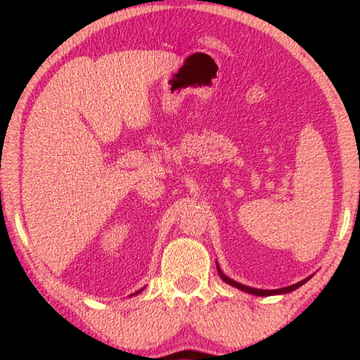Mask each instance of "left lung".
<instances>
[{
  "label": "left lung",
  "mask_w": 360,
  "mask_h": 360,
  "mask_svg": "<svg viewBox=\"0 0 360 360\" xmlns=\"http://www.w3.org/2000/svg\"><path fill=\"white\" fill-rule=\"evenodd\" d=\"M218 274H219V277L223 278L226 283H229V285H231V286H235V288H238V289L244 290V292H249V294H254V295H275V294H288V292H290V290H295L297 288H300V286L303 285V283H307V281L309 280V278H304V280H302V281L295 283V285H292V286H286V288H280V289L266 290V289H255V288H249V286H244V285H241V283H236V281H233L232 278L226 277V275L223 274V271L219 269V266H218Z\"/></svg>",
  "instance_id": "8db88e82"
}]
</instances>
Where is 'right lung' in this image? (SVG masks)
<instances>
[{
	"label": "right lung",
	"mask_w": 360,
	"mask_h": 360,
	"mask_svg": "<svg viewBox=\"0 0 360 360\" xmlns=\"http://www.w3.org/2000/svg\"><path fill=\"white\" fill-rule=\"evenodd\" d=\"M141 290H142V289H141ZM141 290H137V292H136V294H139V292H141ZM131 295H134V294H131Z\"/></svg>",
	"instance_id": "1"
}]
</instances>
